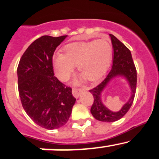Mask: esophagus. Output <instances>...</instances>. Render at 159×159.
<instances>
[{"mask_svg": "<svg viewBox=\"0 0 159 159\" xmlns=\"http://www.w3.org/2000/svg\"><path fill=\"white\" fill-rule=\"evenodd\" d=\"M82 91L83 89H75V88H73V89H72V94H73V95L75 96V98H78L79 97V94H81V92Z\"/></svg>", "mask_w": 159, "mask_h": 159, "instance_id": "obj_1", "label": "esophagus"}]
</instances>
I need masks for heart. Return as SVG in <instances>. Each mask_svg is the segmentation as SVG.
<instances>
[{"label":"heart","instance_id":"1","mask_svg":"<svg viewBox=\"0 0 159 159\" xmlns=\"http://www.w3.org/2000/svg\"><path fill=\"white\" fill-rule=\"evenodd\" d=\"M112 51L111 42L107 38L68 44L65 48V54L57 53L53 57L56 75L61 81H67L78 65L81 78L97 81L108 70Z\"/></svg>","mask_w":159,"mask_h":159}]
</instances>
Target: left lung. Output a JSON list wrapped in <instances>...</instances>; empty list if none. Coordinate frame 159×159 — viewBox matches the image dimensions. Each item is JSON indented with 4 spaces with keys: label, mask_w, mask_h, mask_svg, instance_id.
Listing matches in <instances>:
<instances>
[{
    "label": "left lung",
    "mask_w": 159,
    "mask_h": 159,
    "mask_svg": "<svg viewBox=\"0 0 159 159\" xmlns=\"http://www.w3.org/2000/svg\"><path fill=\"white\" fill-rule=\"evenodd\" d=\"M114 49L113 65L109 73L102 82L94 89L89 90L93 94L94 102L91 108V112L95 119L105 122H113L121 119L129 111L133 102L137 84V71L133 61L130 50L113 34H109ZM118 75L124 76L129 82L132 89V96L129 101L118 112H113L105 108L100 101V93L110 80Z\"/></svg>",
    "instance_id": "obj_1"
}]
</instances>
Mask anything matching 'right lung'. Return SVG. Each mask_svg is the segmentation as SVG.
I'll return each mask as SVG.
<instances>
[{
    "instance_id": "add662e5",
    "label": "right lung",
    "mask_w": 159,
    "mask_h": 159,
    "mask_svg": "<svg viewBox=\"0 0 159 159\" xmlns=\"http://www.w3.org/2000/svg\"><path fill=\"white\" fill-rule=\"evenodd\" d=\"M66 37L38 38L25 51L17 67L22 106L34 122L46 129L65 125L76 101L71 88L61 82L53 70V54Z\"/></svg>"
}]
</instances>
